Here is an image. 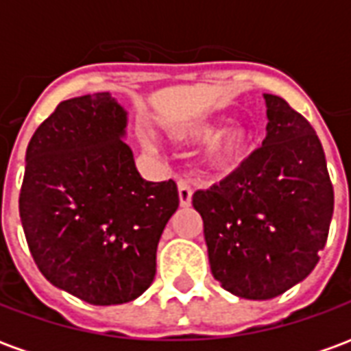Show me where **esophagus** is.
<instances>
[{
  "mask_svg": "<svg viewBox=\"0 0 351 351\" xmlns=\"http://www.w3.org/2000/svg\"><path fill=\"white\" fill-rule=\"evenodd\" d=\"M191 195H193V190H191L190 184L186 182V180H178V199H180V205L190 206Z\"/></svg>",
  "mask_w": 351,
  "mask_h": 351,
  "instance_id": "34e87169",
  "label": "esophagus"
}]
</instances>
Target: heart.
Returning a JSON list of instances; mask_svg holds the SVG:
<instances>
[{
    "label": "heart",
    "mask_w": 351,
    "mask_h": 351,
    "mask_svg": "<svg viewBox=\"0 0 351 351\" xmlns=\"http://www.w3.org/2000/svg\"><path fill=\"white\" fill-rule=\"evenodd\" d=\"M218 125H220V122H216V120H201V122L188 123L182 130H178L176 137L182 138V141H193V143L205 141L218 130ZM250 138V131L243 125H233V128L220 131L206 146V163L213 169H228L235 165L248 150Z\"/></svg>",
    "instance_id": "1"
}]
</instances>
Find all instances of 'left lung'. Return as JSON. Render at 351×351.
Masks as SVG:
<instances>
[{"label":"left lung","instance_id":"1","mask_svg":"<svg viewBox=\"0 0 351 351\" xmlns=\"http://www.w3.org/2000/svg\"><path fill=\"white\" fill-rule=\"evenodd\" d=\"M267 137L241 167L191 203L203 218L213 276L229 293L265 301L308 276L335 206L325 154L308 120L265 93Z\"/></svg>","mask_w":351,"mask_h":351}]
</instances>
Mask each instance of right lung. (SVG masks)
Masks as SVG:
<instances>
[{
	"instance_id": "right-lung-1",
	"label": "right lung",
	"mask_w": 351,
	"mask_h": 351,
	"mask_svg": "<svg viewBox=\"0 0 351 351\" xmlns=\"http://www.w3.org/2000/svg\"><path fill=\"white\" fill-rule=\"evenodd\" d=\"M125 125L108 92L62 101L27 145L20 188V220L43 276L99 306L150 287L160 237L178 208L173 180L138 175Z\"/></svg>"
}]
</instances>
